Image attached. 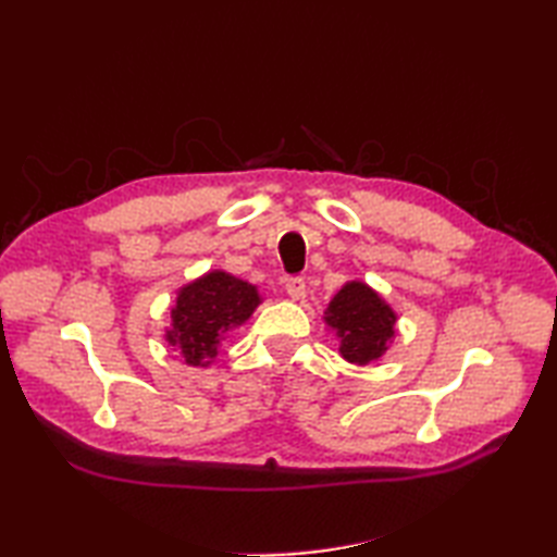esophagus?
Wrapping results in <instances>:
<instances>
[{
	"label": "esophagus",
	"mask_w": 557,
	"mask_h": 557,
	"mask_svg": "<svg viewBox=\"0 0 557 557\" xmlns=\"http://www.w3.org/2000/svg\"><path fill=\"white\" fill-rule=\"evenodd\" d=\"M287 294H289V299H294V301L304 299V297H306V282H304L301 277L289 280V282H287Z\"/></svg>",
	"instance_id": "esophagus-1"
}]
</instances>
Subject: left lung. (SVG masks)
<instances>
[{"label": "left lung", "instance_id": "left-lung-1", "mask_svg": "<svg viewBox=\"0 0 557 557\" xmlns=\"http://www.w3.org/2000/svg\"><path fill=\"white\" fill-rule=\"evenodd\" d=\"M323 321L339 339L342 359L354 366H369L387 351V342L395 337L397 313L366 282L349 280L330 299Z\"/></svg>", "mask_w": 557, "mask_h": 557}]
</instances>
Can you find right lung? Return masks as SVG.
<instances>
[{
	"instance_id": "add662e5",
	"label": "right lung",
	"mask_w": 557,
	"mask_h": 557,
	"mask_svg": "<svg viewBox=\"0 0 557 557\" xmlns=\"http://www.w3.org/2000/svg\"><path fill=\"white\" fill-rule=\"evenodd\" d=\"M263 301L251 282L232 272L208 270L176 292L164 339L186 366L208 369L227 333L244 325Z\"/></svg>"
}]
</instances>
